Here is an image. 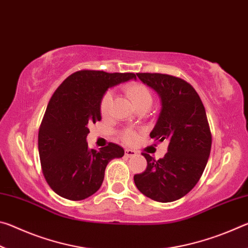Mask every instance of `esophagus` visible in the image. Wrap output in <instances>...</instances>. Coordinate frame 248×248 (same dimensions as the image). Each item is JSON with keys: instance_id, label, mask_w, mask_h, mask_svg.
Masks as SVG:
<instances>
[{"instance_id": "34e87169", "label": "esophagus", "mask_w": 248, "mask_h": 248, "mask_svg": "<svg viewBox=\"0 0 248 248\" xmlns=\"http://www.w3.org/2000/svg\"><path fill=\"white\" fill-rule=\"evenodd\" d=\"M124 154H125V156H127V157H131V156H134V155L137 154V152H136V151H134V150L125 149Z\"/></svg>"}]
</instances>
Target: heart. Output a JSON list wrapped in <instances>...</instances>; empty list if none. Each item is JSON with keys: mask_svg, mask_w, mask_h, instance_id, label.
<instances>
[{"mask_svg": "<svg viewBox=\"0 0 248 248\" xmlns=\"http://www.w3.org/2000/svg\"><path fill=\"white\" fill-rule=\"evenodd\" d=\"M124 93L131 99L134 106L140 110L143 108H149L153 104V94L148 86L140 82H131L124 86ZM112 95L110 92H106L100 98L99 111L103 117H107L110 110V104ZM123 139L127 143H133L137 139V134L132 130H125L123 133Z\"/></svg>", "mask_w": 248, "mask_h": 248, "instance_id": "heart-1", "label": "heart"}]
</instances>
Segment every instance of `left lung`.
Instances as JSON below:
<instances>
[{"label": "left lung", "mask_w": 248, "mask_h": 248, "mask_svg": "<svg viewBox=\"0 0 248 248\" xmlns=\"http://www.w3.org/2000/svg\"><path fill=\"white\" fill-rule=\"evenodd\" d=\"M161 98V111L150 137L169 140L165 156L154 159L143 153L148 166L134 175V184L144 196L158 202H171L187 195L202 175L211 151V132L199 95L183 78L161 73H137Z\"/></svg>", "instance_id": "1"}]
</instances>
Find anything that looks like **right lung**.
I'll list each match as a JSON object with an SVG mask.
<instances>
[{
    "instance_id": "add662e5",
    "label": "right lung",
    "mask_w": 248,
    "mask_h": 248,
    "mask_svg": "<svg viewBox=\"0 0 248 248\" xmlns=\"http://www.w3.org/2000/svg\"><path fill=\"white\" fill-rule=\"evenodd\" d=\"M136 79L134 73L82 70L71 74L54 92L38 133L41 170L50 188L69 200H83L102 186L105 170L124 149L109 143L89 149V124L102 119L99 102L109 87Z\"/></svg>"
}]
</instances>
